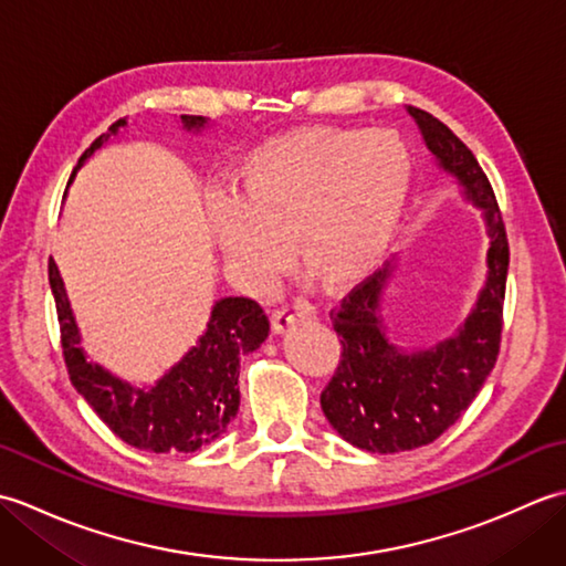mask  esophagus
<instances>
[{
    "label": "esophagus",
    "instance_id": "obj_1",
    "mask_svg": "<svg viewBox=\"0 0 566 566\" xmlns=\"http://www.w3.org/2000/svg\"><path fill=\"white\" fill-rule=\"evenodd\" d=\"M296 323V316L292 314L290 308H282V311H274L272 314V333L274 335H284Z\"/></svg>",
    "mask_w": 566,
    "mask_h": 566
}]
</instances>
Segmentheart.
<instances>
[{
	"instance_id": "b5f03b06",
	"label": "heart",
	"mask_w": 566,
	"mask_h": 566,
	"mask_svg": "<svg viewBox=\"0 0 566 566\" xmlns=\"http://www.w3.org/2000/svg\"><path fill=\"white\" fill-rule=\"evenodd\" d=\"M413 187V155L396 130L302 128L252 150L233 197L209 203V231L228 272L252 292L286 268L326 292L375 272L399 231Z\"/></svg>"
}]
</instances>
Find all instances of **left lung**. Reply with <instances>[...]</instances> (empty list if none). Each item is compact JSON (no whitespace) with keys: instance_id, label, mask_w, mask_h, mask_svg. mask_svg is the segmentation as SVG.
<instances>
[{"instance_id":"obj_1","label":"left lung","mask_w":566,"mask_h":566,"mask_svg":"<svg viewBox=\"0 0 566 566\" xmlns=\"http://www.w3.org/2000/svg\"><path fill=\"white\" fill-rule=\"evenodd\" d=\"M406 112L438 170L452 179L464 203L482 213L489 250L474 306L452 335L428 347L399 345L384 321L399 258L343 298L333 316L343 359L321 394V408L345 442L379 454L438 440L474 401L496 365L509 274V240L494 189L472 150L436 116L416 106H406Z\"/></svg>"}]
</instances>
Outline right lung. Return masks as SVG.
I'll list each match as a JSON object with an SVG mask.
<instances>
[{"label":"right lung","mask_w":566,"mask_h":566,"mask_svg":"<svg viewBox=\"0 0 566 566\" xmlns=\"http://www.w3.org/2000/svg\"><path fill=\"white\" fill-rule=\"evenodd\" d=\"M177 124L189 136H199L211 128L209 118L187 114L179 116ZM126 126V118H118L84 150L67 187L84 163ZM48 280H51L60 333H63L70 381L94 408V413L112 428L114 436L130 448L163 454L197 452L223 436L240 406V359L258 350L270 333V321L258 302L245 296H223L213 302L207 328L197 343L170 369H165L160 379L136 384L90 359L82 347V333L55 260L48 262Z\"/></svg>","instance_id":"add662e5"}]
</instances>
